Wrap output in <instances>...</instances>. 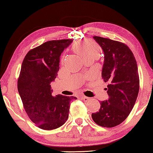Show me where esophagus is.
Wrapping results in <instances>:
<instances>
[{
  "instance_id": "34e87169",
  "label": "esophagus",
  "mask_w": 153,
  "mask_h": 153,
  "mask_svg": "<svg viewBox=\"0 0 153 153\" xmlns=\"http://www.w3.org/2000/svg\"><path fill=\"white\" fill-rule=\"evenodd\" d=\"M81 100L84 102H88L90 100V97H85V96H82V97H81Z\"/></svg>"
}]
</instances>
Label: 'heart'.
I'll return each instance as SVG.
<instances>
[{
	"label": "heart",
	"instance_id": "b5f03b06",
	"mask_svg": "<svg viewBox=\"0 0 153 153\" xmlns=\"http://www.w3.org/2000/svg\"><path fill=\"white\" fill-rule=\"evenodd\" d=\"M74 49L83 59L89 57L97 58L100 53V47L97 44L91 40H85L76 44Z\"/></svg>",
	"mask_w": 153,
	"mask_h": 153
}]
</instances>
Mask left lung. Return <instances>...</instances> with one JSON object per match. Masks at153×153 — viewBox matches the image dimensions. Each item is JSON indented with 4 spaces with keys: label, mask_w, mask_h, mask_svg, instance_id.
<instances>
[{
    "label": "left lung",
    "mask_w": 153,
    "mask_h": 153,
    "mask_svg": "<svg viewBox=\"0 0 153 153\" xmlns=\"http://www.w3.org/2000/svg\"><path fill=\"white\" fill-rule=\"evenodd\" d=\"M93 38L104 51L102 77L108 83V100L100 102V110L92 114V118L100 126L114 127L127 118L137 100L139 91L137 61L125 44L98 36Z\"/></svg>",
    "instance_id": "8db88e82"
}]
</instances>
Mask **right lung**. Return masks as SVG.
<instances>
[{
  "instance_id": "1",
  "label": "right lung",
  "mask_w": 153,
  "mask_h": 153,
  "mask_svg": "<svg viewBox=\"0 0 153 153\" xmlns=\"http://www.w3.org/2000/svg\"><path fill=\"white\" fill-rule=\"evenodd\" d=\"M71 39L46 42L30 49L23 60L17 88L29 118L39 128L51 130L68 118L73 96H52L51 83L59 70L60 56Z\"/></svg>"
}]
</instances>
